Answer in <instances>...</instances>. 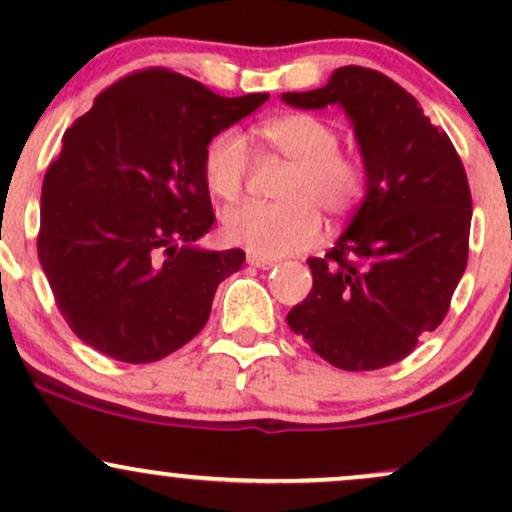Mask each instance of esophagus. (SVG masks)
<instances>
[{
	"label": "esophagus",
	"mask_w": 512,
	"mask_h": 512,
	"mask_svg": "<svg viewBox=\"0 0 512 512\" xmlns=\"http://www.w3.org/2000/svg\"><path fill=\"white\" fill-rule=\"evenodd\" d=\"M248 264L257 269H272L276 267V260H267V257H257V255H248Z\"/></svg>",
	"instance_id": "34e87169"
}]
</instances>
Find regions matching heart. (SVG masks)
Instances as JSON below:
<instances>
[{
  "instance_id": "b5f03b06",
  "label": "heart",
  "mask_w": 512,
  "mask_h": 512,
  "mask_svg": "<svg viewBox=\"0 0 512 512\" xmlns=\"http://www.w3.org/2000/svg\"><path fill=\"white\" fill-rule=\"evenodd\" d=\"M257 134L274 151L296 163L286 180L281 204L248 202L223 214V236L250 255H293L322 236L320 211L332 219L349 214L363 195V168L356 158L339 154V134L315 115L293 113L262 122ZM248 142L238 129L216 134L204 154V180L211 195L236 202L248 178Z\"/></svg>"
}]
</instances>
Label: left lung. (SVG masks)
<instances>
[{
    "instance_id": "obj_1",
    "label": "left lung",
    "mask_w": 512,
    "mask_h": 512,
    "mask_svg": "<svg viewBox=\"0 0 512 512\" xmlns=\"http://www.w3.org/2000/svg\"><path fill=\"white\" fill-rule=\"evenodd\" d=\"M281 101L339 105L366 170L361 207L334 248L308 260L313 289L286 322L342 370L402 361L443 322L467 267L472 195L460 156L419 101L373 69L339 67L322 88Z\"/></svg>"
}]
</instances>
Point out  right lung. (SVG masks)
Here are the masks:
<instances>
[{"label": "right lung", "mask_w": 512, "mask_h": 512, "mask_svg": "<svg viewBox=\"0 0 512 512\" xmlns=\"http://www.w3.org/2000/svg\"><path fill=\"white\" fill-rule=\"evenodd\" d=\"M269 93L223 98L146 69L105 88L64 132L40 197L38 257L81 342L127 363L173 354L207 325L243 250H207L204 154Z\"/></svg>", "instance_id": "1"}]
</instances>
